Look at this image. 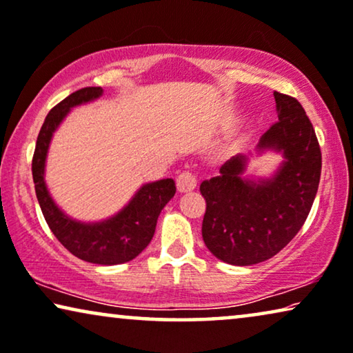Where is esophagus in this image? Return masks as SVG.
Here are the masks:
<instances>
[{"instance_id": "1", "label": "esophagus", "mask_w": 353, "mask_h": 353, "mask_svg": "<svg viewBox=\"0 0 353 353\" xmlns=\"http://www.w3.org/2000/svg\"><path fill=\"white\" fill-rule=\"evenodd\" d=\"M197 186V176L192 172H183L176 178V188L180 192L192 191Z\"/></svg>"}]
</instances>
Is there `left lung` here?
<instances>
[{"mask_svg":"<svg viewBox=\"0 0 353 353\" xmlns=\"http://www.w3.org/2000/svg\"><path fill=\"white\" fill-rule=\"evenodd\" d=\"M279 121L259 140L258 150L282 151L285 161L270 180L240 178L247 157L236 156L205 180L207 208L202 237L224 263H263L283 250L307 219L321 173V151L314 125L294 97L274 92Z\"/></svg>","mask_w":353,"mask_h":353,"instance_id":"left-lung-1","label":"left lung"}]
</instances>
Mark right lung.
Returning a JSON list of instances; mask_svg holds the SVG:
<instances>
[{"label": "right lung", "instance_id": "1", "mask_svg": "<svg viewBox=\"0 0 353 353\" xmlns=\"http://www.w3.org/2000/svg\"><path fill=\"white\" fill-rule=\"evenodd\" d=\"M101 94V88L79 89L49 111L37 140L32 173L41 212L59 242L83 261L113 265L130 261L148 247L154 236L159 213L175 196L176 186L172 178L145 185L124 210L101 223H78L59 210L44 183V162L49 141L70 108L99 99Z\"/></svg>", "mask_w": 353, "mask_h": 353}]
</instances>
